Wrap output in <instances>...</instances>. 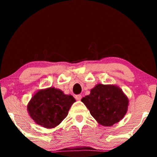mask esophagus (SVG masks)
<instances>
[{
    "instance_id": "34e87169",
    "label": "esophagus",
    "mask_w": 157,
    "mask_h": 157,
    "mask_svg": "<svg viewBox=\"0 0 157 157\" xmlns=\"http://www.w3.org/2000/svg\"><path fill=\"white\" fill-rule=\"evenodd\" d=\"M75 99L77 100H80L82 99V95H75Z\"/></svg>"
}]
</instances>
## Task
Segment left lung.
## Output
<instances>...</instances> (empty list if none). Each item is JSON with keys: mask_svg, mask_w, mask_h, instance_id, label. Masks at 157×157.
<instances>
[{"mask_svg": "<svg viewBox=\"0 0 157 157\" xmlns=\"http://www.w3.org/2000/svg\"><path fill=\"white\" fill-rule=\"evenodd\" d=\"M81 101L98 123L110 127L125 116L129 99L120 87L114 84H98Z\"/></svg>", "mask_w": 157, "mask_h": 157, "instance_id": "1", "label": "left lung"}]
</instances>
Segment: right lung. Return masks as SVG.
Instances as JSON below:
<instances>
[{
	"mask_svg": "<svg viewBox=\"0 0 157 157\" xmlns=\"http://www.w3.org/2000/svg\"><path fill=\"white\" fill-rule=\"evenodd\" d=\"M75 98L55 87L39 90L28 102L27 109L36 124L47 129L57 127L68 115Z\"/></svg>",
	"mask_w": 157,
	"mask_h": 157,
	"instance_id": "right-lung-1",
	"label": "right lung"
}]
</instances>
